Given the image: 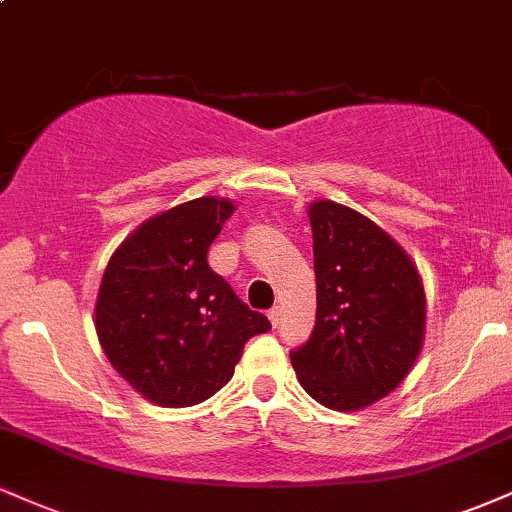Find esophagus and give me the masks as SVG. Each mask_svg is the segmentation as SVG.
I'll use <instances>...</instances> for the list:
<instances>
[{"label":"esophagus","instance_id":"1","mask_svg":"<svg viewBox=\"0 0 512 512\" xmlns=\"http://www.w3.org/2000/svg\"><path fill=\"white\" fill-rule=\"evenodd\" d=\"M267 317H269V322H272L274 326L279 324V317H281V307H272V310L267 312Z\"/></svg>","mask_w":512,"mask_h":512}]
</instances>
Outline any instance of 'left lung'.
I'll return each instance as SVG.
<instances>
[{
    "instance_id": "1",
    "label": "left lung",
    "mask_w": 512,
    "mask_h": 512,
    "mask_svg": "<svg viewBox=\"0 0 512 512\" xmlns=\"http://www.w3.org/2000/svg\"><path fill=\"white\" fill-rule=\"evenodd\" d=\"M317 317L291 350L298 381L331 410H360L396 389L424 334L415 264L374 221L322 200L310 207Z\"/></svg>"
}]
</instances>
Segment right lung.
<instances>
[{
	"mask_svg": "<svg viewBox=\"0 0 512 512\" xmlns=\"http://www.w3.org/2000/svg\"><path fill=\"white\" fill-rule=\"evenodd\" d=\"M231 214L219 197L183 202L145 221L104 269L95 305L102 350L152 403L188 408L214 396L245 343L272 329L207 262Z\"/></svg>",
	"mask_w": 512,
	"mask_h": 512,
	"instance_id": "1",
	"label": "right lung"
}]
</instances>
